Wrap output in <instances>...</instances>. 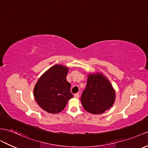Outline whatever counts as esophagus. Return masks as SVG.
I'll use <instances>...</instances> for the list:
<instances>
[{"label":"esophagus","mask_w":148,"mask_h":148,"mask_svg":"<svg viewBox=\"0 0 148 148\" xmlns=\"http://www.w3.org/2000/svg\"><path fill=\"white\" fill-rule=\"evenodd\" d=\"M79 97H80V95H79V93H75V94L74 95L75 98H79Z\"/></svg>","instance_id":"esophagus-1"}]
</instances>
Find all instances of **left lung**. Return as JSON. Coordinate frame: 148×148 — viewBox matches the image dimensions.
Instances as JSON below:
<instances>
[{
	"instance_id": "8db88e82",
	"label": "left lung",
	"mask_w": 148,
	"mask_h": 148,
	"mask_svg": "<svg viewBox=\"0 0 148 148\" xmlns=\"http://www.w3.org/2000/svg\"><path fill=\"white\" fill-rule=\"evenodd\" d=\"M116 91L109 79L102 73H89L81 102L86 111L92 114H101L113 106Z\"/></svg>"
}]
</instances>
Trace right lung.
Listing matches in <instances>:
<instances>
[{
  "mask_svg": "<svg viewBox=\"0 0 148 148\" xmlns=\"http://www.w3.org/2000/svg\"><path fill=\"white\" fill-rule=\"evenodd\" d=\"M69 68L55 64L39 77L34 88V96L37 103L45 111L58 114L65 107L73 95L71 85L66 80Z\"/></svg>",
  "mask_w": 148,
  "mask_h": 148,
  "instance_id": "add662e5",
  "label": "right lung"
}]
</instances>
